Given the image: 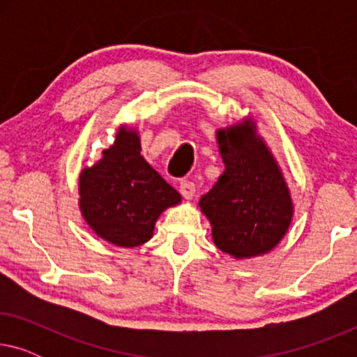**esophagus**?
<instances>
[{
    "label": "esophagus",
    "mask_w": 357,
    "mask_h": 357,
    "mask_svg": "<svg viewBox=\"0 0 357 357\" xmlns=\"http://www.w3.org/2000/svg\"><path fill=\"white\" fill-rule=\"evenodd\" d=\"M195 192H197V188H195V183L192 180H182V182H180V193H182L185 198H193Z\"/></svg>",
    "instance_id": "obj_1"
}]
</instances>
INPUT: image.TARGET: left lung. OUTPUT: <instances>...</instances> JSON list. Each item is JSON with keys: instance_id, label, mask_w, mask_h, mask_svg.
<instances>
[{"instance_id": "left-lung-1", "label": "left lung", "mask_w": 357, "mask_h": 357, "mask_svg": "<svg viewBox=\"0 0 357 357\" xmlns=\"http://www.w3.org/2000/svg\"><path fill=\"white\" fill-rule=\"evenodd\" d=\"M224 172L199 199L218 248L236 258L271 250L291 222L289 192L253 123L218 131Z\"/></svg>"}]
</instances>
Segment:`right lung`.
<instances>
[{
    "instance_id": "obj_1",
    "label": "right lung",
    "mask_w": 357,
    "mask_h": 357,
    "mask_svg": "<svg viewBox=\"0 0 357 357\" xmlns=\"http://www.w3.org/2000/svg\"><path fill=\"white\" fill-rule=\"evenodd\" d=\"M135 131L121 128L102 159L81 172L82 216L97 236L120 247L153 237L154 224L180 195L139 154Z\"/></svg>"
}]
</instances>
